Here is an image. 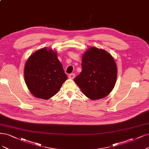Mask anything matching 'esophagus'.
Returning <instances> with one entry per match:
<instances>
[{
	"label": "esophagus",
	"instance_id": "34e87169",
	"mask_svg": "<svg viewBox=\"0 0 149 149\" xmlns=\"http://www.w3.org/2000/svg\"><path fill=\"white\" fill-rule=\"evenodd\" d=\"M68 77H69V78H70V79H74V77H75V74H74V73L70 74L69 76H68Z\"/></svg>",
	"mask_w": 149,
	"mask_h": 149
}]
</instances>
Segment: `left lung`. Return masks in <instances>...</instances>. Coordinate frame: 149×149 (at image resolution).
I'll return each instance as SVG.
<instances>
[{
  "label": "left lung",
  "instance_id": "left-lung-1",
  "mask_svg": "<svg viewBox=\"0 0 149 149\" xmlns=\"http://www.w3.org/2000/svg\"><path fill=\"white\" fill-rule=\"evenodd\" d=\"M82 71L74 79L91 100L104 98L113 89L117 77L114 58L104 49L92 47L83 54Z\"/></svg>",
  "mask_w": 149,
  "mask_h": 149
}]
</instances>
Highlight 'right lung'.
Returning <instances> with one entry per match:
<instances>
[{"mask_svg":"<svg viewBox=\"0 0 149 149\" xmlns=\"http://www.w3.org/2000/svg\"><path fill=\"white\" fill-rule=\"evenodd\" d=\"M25 83L34 96L47 100L57 93L67 79L56 51L42 48L30 56L25 63Z\"/></svg>","mask_w":149,"mask_h":149,"instance_id":"add662e5","label":"right lung"}]
</instances>
